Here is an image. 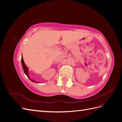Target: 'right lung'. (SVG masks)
Listing matches in <instances>:
<instances>
[{
  "mask_svg": "<svg viewBox=\"0 0 122 122\" xmlns=\"http://www.w3.org/2000/svg\"><path fill=\"white\" fill-rule=\"evenodd\" d=\"M21 64H22V67H23V71L24 72V73L26 75V76H27L28 78L30 79L31 81L32 82H36V83H38L37 82L35 81H34V80L31 79L30 77H29V75H28V68L27 67V66L25 65L24 62V61H23V57L22 56V57H21Z\"/></svg>",
  "mask_w": 122,
  "mask_h": 122,
  "instance_id": "obj_1",
  "label": "right lung"
}]
</instances>
